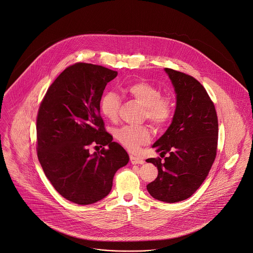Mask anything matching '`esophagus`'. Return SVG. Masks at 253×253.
I'll list each match as a JSON object with an SVG mask.
<instances>
[{
	"instance_id": "34e87169",
	"label": "esophagus",
	"mask_w": 253,
	"mask_h": 253,
	"mask_svg": "<svg viewBox=\"0 0 253 253\" xmlns=\"http://www.w3.org/2000/svg\"><path fill=\"white\" fill-rule=\"evenodd\" d=\"M130 160L132 164H143L144 160L140 157H134V156H130Z\"/></svg>"
}]
</instances>
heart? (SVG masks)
Here are the masks:
<instances>
[{
    "label": "heart",
    "mask_w": 253,
    "mask_h": 253,
    "mask_svg": "<svg viewBox=\"0 0 253 253\" xmlns=\"http://www.w3.org/2000/svg\"><path fill=\"white\" fill-rule=\"evenodd\" d=\"M125 91L144 106V118L155 126L161 127L170 120L173 111L171 99L167 96H160L157 86L145 81H136L127 85ZM121 103V97L117 93L107 91L100 99L101 113L110 121H115L118 118ZM115 136L122 146L135 152L141 145L150 141L151 132L146 126H123L117 130Z\"/></svg>",
    "instance_id": "obj_1"
}]
</instances>
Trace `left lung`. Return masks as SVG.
<instances>
[{
  "mask_svg": "<svg viewBox=\"0 0 253 253\" xmlns=\"http://www.w3.org/2000/svg\"><path fill=\"white\" fill-rule=\"evenodd\" d=\"M176 95V106L167 131L153 145L160 158H148L158 169L147 191L159 201L180 202L196 192L216 157L218 120L203 85L192 76L165 68Z\"/></svg>",
  "mask_w": 253,
  "mask_h": 253,
  "instance_id": "obj_1",
  "label": "left lung"
}]
</instances>
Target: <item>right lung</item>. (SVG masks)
<instances>
[{"instance_id": "1", "label": "right lung", "mask_w": 253, "mask_h": 253, "mask_svg": "<svg viewBox=\"0 0 253 253\" xmlns=\"http://www.w3.org/2000/svg\"><path fill=\"white\" fill-rule=\"evenodd\" d=\"M117 71L79 62L50 85L37 118L38 158L46 177L65 199L96 203L108 195L117 170L129 162L100 117V99ZM90 144L105 145L91 154Z\"/></svg>"}]
</instances>
